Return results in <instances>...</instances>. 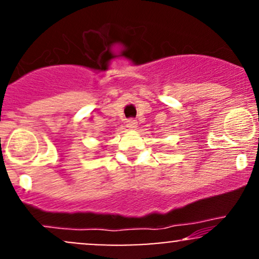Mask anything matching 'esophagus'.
Returning <instances> with one entry per match:
<instances>
[{
    "mask_svg": "<svg viewBox=\"0 0 259 259\" xmlns=\"http://www.w3.org/2000/svg\"><path fill=\"white\" fill-rule=\"evenodd\" d=\"M126 126L129 127V129H136V126H138V121L135 119H129L126 121Z\"/></svg>",
    "mask_w": 259,
    "mask_h": 259,
    "instance_id": "1",
    "label": "esophagus"
}]
</instances>
